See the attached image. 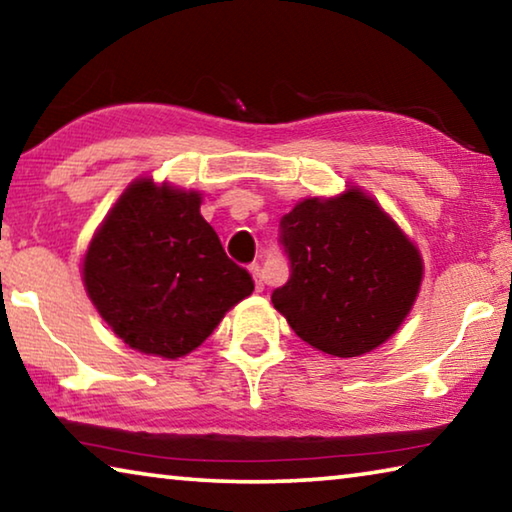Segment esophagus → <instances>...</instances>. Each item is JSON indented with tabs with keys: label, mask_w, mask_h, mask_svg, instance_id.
<instances>
[{
	"label": "esophagus",
	"mask_w": 512,
	"mask_h": 512,
	"mask_svg": "<svg viewBox=\"0 0 512 512\" xmlns=\"http://www.w3.org/2000/svg\"><path fill=\"white\" fill-rule=\"evenodd\" d=\"M250 273L255 277V289L262 291L264 289V275H262V266L259 264H250Z\"/></svg>",
	"instance_id": "obj_1"
}]
</instances>
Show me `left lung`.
<instances>
[{"mask_svg": "<svg viewBox=\"0 0 512 512\" xmlns=\"http://www.w3.org/2000/svg\"><path fill=\"white\" fill-rule=\"evenodd\" d=\"M280 246L291 273L273 307L302 341L334 357L391 339L418 296V248L359 189L298 203L280 219Z\"/></svg>", "mask_w": 512, "mask_h": 512, "instance_id": "1", "label": "left lung"}]
</instances>
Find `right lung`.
<instances>
[{"instance_id":"1","label":"right lung","mask_w":512,"mask_h":512,"mask_svg":"<svg viewBox=\"0 0 512 512\" xmlns=\"http://www.w3.org/2000/svg\"><path fill=\"white\" fill-rule=\"evenodd\" d=\"M83 282L121 341L164 359L198 348L255 289L201 216V194L146 178L121 194L94 235Z\"/></svg>"}]
</instances>
